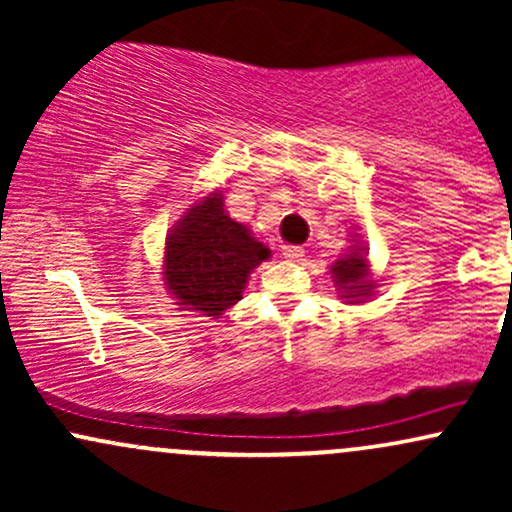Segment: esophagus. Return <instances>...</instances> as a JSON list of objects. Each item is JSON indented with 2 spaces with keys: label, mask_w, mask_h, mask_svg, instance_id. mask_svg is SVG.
I'll list each match as a JSON object with an SVG mask.
<instances>
[{
  "label": "esophagus",
  "mask_w": 512,
  "mask_h": 512,
  "mask_svg": "<svg viewBox=\"0 0 512 512\" xmlns=\"http://www.w3.org/2000/svg\"><path fill=\"white\" fill-rule=\"evenodd\" d=\"M281 255H284L289 262H298L303 260V248L301 245H284V248H281Z\"/></svg>",
  "instance_id": "34e87169"
}]
</instances>
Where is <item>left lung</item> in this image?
Listing matches in <instances>:
<instances>
[{
    "label": "left lung",
    "instance_id": "obj_1",
    "mask_svg": "<svg viewBox=\"0 0 512 512\" xmlns=\"http://www.w3.org/2000/svg\"><path fill=\"white\" fill-rule=\"evenodd\" d=\"M332 279L342 289L344 298H351V301L358 303L361 298L373 296L375 284L368 276L366 255H363L361 248H356L332 264Z\"/></svg>",
    "mask_w": 512,
    "mask_h": 512
}]
</instances>
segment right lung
Listing matches in <instances>:
<instances>
[{"label":"right lung","mask_w":512,"mask_h":512,"mask_svg":"<svg viewBox=\"0 0 512 512\" xmlns=\"http://www.w3.org/2000/svg\"><path fill=\"white\" fill-rule=\"evenodd\" d=\"M267 257L269 250L223 211V195L214 192L170 231L163 279L185 310L219 317L243 298L250 272Z\"/></svg>","instance_id":"add662e5"}]
</instances>
